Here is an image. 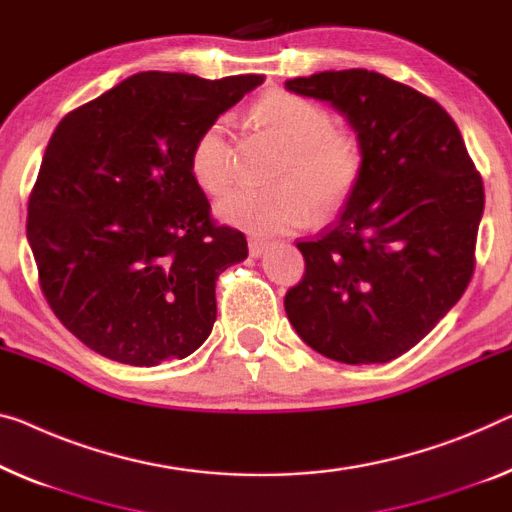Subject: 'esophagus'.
Instances as JSON below:
<instances>
[{
	"label": "esophagus",
	"mask_w": 512,
	"mask_h": 512,
	"mask_svg": "<svg viewBox=\"0 0 512 512\" xmlns=\"http://www.w3.org/2000/svg\"><path fill=\"white\" fill-rule=\"evenodd\" d=\"M271 243L264 241V239H250L248 241V248H250V255L253 257H262L266 250H269Z\"/></svg>",
	"instance_id": "obj_1"
}]
</instances>
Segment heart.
<instances>
[{
  "instance_id": "obj_1",
  "label": "heart",
  "mask_w": 512,
  "mask_h": 512,
  "mask_svg": "<svg viewBox=\"0 0 512 512\" xmlns=\"http://www.w3.org/2000/svg\"><path fill=\"white\" fill-rule=\"evenodd\" d=\"M257 117L285 144L287 160L278 172L280 186H239L216 202L225 225L271 236L312 225L319 205L331 209L347 200L363 170L356 135L335 131L322 105L294 94H269L257 103ZM230 117L213 119L195 137L190 172L207 193H220L232 181Z\"/></svg>"
}]
</instances>
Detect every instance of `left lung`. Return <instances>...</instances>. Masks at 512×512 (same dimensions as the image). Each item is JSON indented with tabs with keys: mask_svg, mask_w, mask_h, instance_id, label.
I'll use <instances>...</instances> for the list:
<instances>
[{
	"mask_svg": "<svg viewBox=\"0 0 512 512\" xmlns=\"http://www.w3.org/2000/svg\"><path fill=\"white\" fill-rule=\"evenodd\" d=\"M338 110L363 149L345 211L299 241L289 324L333 361L388 363L418 345L460 301L474 273L485 190L455 121L386 75L349 68L285 82Z\"/></svg>",
	"mask_w": 512,
	"mask_h": 512,
	"instance_id": "obj_1",
	"label": "left lung"
}]
</instances>
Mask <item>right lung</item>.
<instances>
[{"label": "right lung", "instance_id": "obj_1", "mask_svg": "<svg viewBox=\"0 0 512 512\" xmlns=\"http://www.w3.org/2000/svg\"><path fill=\"white\" fill-rule=\"evenodd\" d=\"M262 82L135 73L59 121L27 241L52 312L96 354L154 368L209 338L218 273L248 257V241L213 225L190 149Z\"/></svg>", "mask_w": 512, "mask_h": 512}]
</instances>
